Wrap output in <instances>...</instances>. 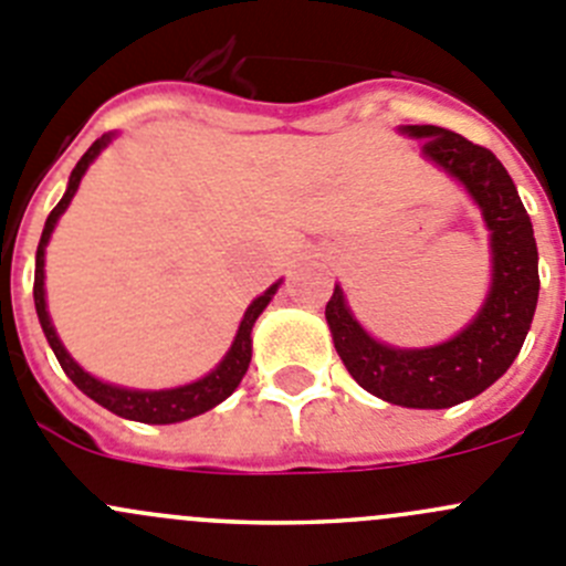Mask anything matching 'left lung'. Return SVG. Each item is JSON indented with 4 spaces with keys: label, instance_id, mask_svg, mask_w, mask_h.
I'll return each mask as SVG.
<instances>
[{
    "label": "left lung",
    "instance_id": "8db88e82",
    "mask_svg": "<svg viewBox=\"0 0 566 566\" xmlns=\"http://www.w3.org/2000/svg\"><path fill=\"white\" fill-rule=\"evenodd\" d=\"M398 132L422 140V157L457 179L481 210L492 251L490 293L462 332L429 348H395L370 337L339 284L326 304V323L361 389L406 409H448L484 392L517 359L539 298V254L517 188L490 149L431 124Z\"/></svg>",
    "mask_w": 566,
    "mask_h": 566
}]
</instances>
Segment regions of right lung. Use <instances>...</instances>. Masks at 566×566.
<instances>
[{"label": "right lung", "instance_id": "right-lung-1", "mask_svg": "<svg viewBox=\"0 0 566 566\" xmlns=\"http://www.w3.org/2000/svg\"><path fill=\"white\" fill-rule=\"evenodd\" d=\"M115 137V132H107L102 135L98 140H93L91 149L82 155V160L76 163V168L71 171L69 177V188H65L63 199L57 201L52 212L46 218V227H43L41 234V243H38V254H35V287H32V295H35V312H38V321H41L43 334H46L49 345H52L54 356H57L60 367L65 370V376L87 395V398L96 400L98 406L109 409L113 415L126 417V420H137V422H151V426H168V422H182L190 420L196 415H205L210 411L212 406H218L221 400H227L229 395L238 389V384L243 381L245 370H249V361H251V328H254L256 317L262 315L271 298L276 295L279 284H271L262 295H256L254 301L249 304L245 310L243 321H240L238 334H234V343L232 348L227 350L221 361L216 365V370H210L207 376H201L199 381H190L182 384V387H171V389H129V387H118V384H109L102 381V378L91 376L87 370H82L80 365L74 361V356L65 350V345L60 343L57 332H54V323L49 317L46 310V287H43V256H46V245L49 238H52L54 227H57L60 216L69 210L71 199H74L76 188H80L82 177H85L87 166L102 155L104 149L109 146V140Z\"/></svg>", "mask_w": 566, "mask_h": 566}]
</instances>
